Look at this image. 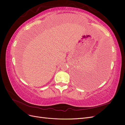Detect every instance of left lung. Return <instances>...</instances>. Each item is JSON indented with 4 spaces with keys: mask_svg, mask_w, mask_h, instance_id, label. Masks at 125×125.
Listing matches in <instances>:
<instances>
[{
    "mask_svg": "<svg viewBox=\"0 0 125 125\" xmlns=\"http://www.w3.org/2000/svg\"><path fill=\"white\" fill-rule=\"evenodd\" d=\"M101 60V63L100 64V66H99L98 67V68H97V69L96 70H98V71L96 70L95 72H94V73H92L91 74H84L83 73H78L79 75L78 76V78L77 79V84H78L79 86H80L81 87H84L85 86V85H90V84H96L97 83L100 82V80H102V75H101L100 74V68L101 67L102 68V67H103V66H105L104 63L103 62L104 60L103 59H100ZM100 68V69H99V68Z\"/></svg>",
    "mask_w": 125,
    "mask_h": 125,
    "instance_id": "obj_1",
    "label": "left lung"
}]
</instances>
